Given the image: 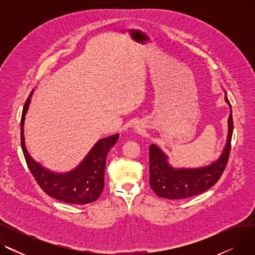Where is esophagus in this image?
I'll list each match as a JSON object with an SVG mask.
<instances>
[{
    "instance_id": "esophagus-1",
    "label": "esophagus",
    "mask_w": 255,
    "mask_h": 255,
    "mask_svg": "<svg viewBox=\"0 0 255 255\" xmlns=\"http://www.w3.org/2000/svg\"><path fill=\"white\" fill-rule=\"evenodd\" d=\"M140 129H141V128H140L139 126H135V127H134V130H135V131H139Z\"/></svg>"
}]
</instances>
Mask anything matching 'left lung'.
Returning <instances> with one entry per match:
<instances>
[{"label":"left lung","mask_w":255,"mask_h":255,"mask_svg":"<svg viewBox=\"0 0 255 255\" xmlns=\"http://www.w3.org/2000/svg\"><path fill=\"white\" fill-rule=\"evenodd\" d=\"M224 100L230 106L227 121L226 143L220 156L210 164L199 167H175L169 163L168 156L156 144L150 145V186L154 192L163 198L182 199L203 193L221 177L229 161L234 130L232 106L224 92Z\"/></svg>","instance_id":"1"}]
</instances>
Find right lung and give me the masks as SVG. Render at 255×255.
<instances>
[{
	"instance_id": "1",
	"label": "right lung",
	"mask_w": 255,
	"mask_h": 255,
	"mask_svg": "<svg viewBox=\"0 0 255 255\" xmlns=\"http://www.w3.org/2000/svg\"><path fill=\"white\" fill-rule=\"evenodd\" d=\"M34 90L26 99L21 121L20 139L23 156L28 167L42 190L58 200L74 205L93 203L104 188L106 157L119 138V133L99 139L76 167L66 172H56L46 167L30 155L24 142V120Z\"/></svg>"
}]
</instances>
